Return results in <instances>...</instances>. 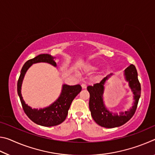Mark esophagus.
<instances>
[{
  "label": "esophagus",
  "mask_w": 155,
  "mask_h": 155,
  "mask_svg": "<svg viewBox=\"0 0 155 155\" xmlns=\"http://www.w3.org/2000/svg\"><path fill=\"white\" fill-rule=\"evenodd\" d=\"M81 87H82L83 89H86V88H87V85H86V84H85V83H83L82 85H81Z\"/></svg>",
  "instance_id": "obj_1"
}]
</instances>
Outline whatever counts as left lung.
<instances>
[{
    "label": "left lung",
    "instance_id": "1",
    "mask_svg": "<svg viewBox=\"0 0 155 155\" xmlns=\"http://www.w3.org/2000/svg\"><path fill=\"white\" fill-rule=\"evenodd\" d=\"M125 76L129 83L130 87L134 94L135 101L132 109L124 113H120V115L113 114V113L107 111L103 104V85L108 77L104 78L101 82L94 84L93 86H88L87 88L90 93L89 106L91 116L94 121L101 127L109 128L120 127L127 123L135 114L141 95V85L138 80L137 72L134 65L130 64L125 70Z\"/></svg>",
    "mask_w": 155,
    "mask_h": 155
}]
</instances>
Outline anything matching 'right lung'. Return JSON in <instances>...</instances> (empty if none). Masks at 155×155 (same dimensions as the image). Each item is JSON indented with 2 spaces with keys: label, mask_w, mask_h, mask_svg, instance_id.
I'll return each mask as SVG.
<instances>
[{
  "label": "right lung",
  "mask_w": 155,
  "mask_h": 155,
  "mask_svg": "<svg viewBox=\"0 0 155 155\" xmlns=\"http://www.w3.org/2000/svg\"><path fill=\"white\" fill-rule=\"evenodd\" d=\"M53 59L54 57L51 54H41L33 59L28 60L23 65L18 81V94L26 115L35 124L47 127L59 125L64 121L72 101L82 90L80 85L72 86L64 85L61 96L57 101L50 107L44 109H33L25 104L21 95V85L27 70L33 64L38 62H46L56 66V63Z\"/></svg>",
  "instance_id": "add662e5"
}]
</instances>
